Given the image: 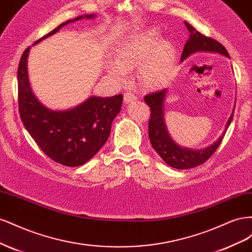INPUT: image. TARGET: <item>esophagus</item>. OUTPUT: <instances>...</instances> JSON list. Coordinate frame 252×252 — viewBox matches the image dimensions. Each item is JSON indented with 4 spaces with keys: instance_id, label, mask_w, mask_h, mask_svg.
Wrapping results in <instances>:
<instances>
[{
    "instance_id": "1",
    "label": "esophagus",
    "mask_w": 252,
    "mask_h": 252,
    "mask_svg": "<svg viewBox=\"0 0 252 252\" xmlns=\"http://www.w3.org/2000/svg\"><path fill=\"white\" fill-rule=\"evenodd\" d=\"M138 100V96H136L134 94L132 93H125L124 94V103L125 104H129V103H132L134 101Z\"/></svg>"
}]
</instances>
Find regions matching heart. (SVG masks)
I'll use <instances>...</instances> for the list:
<instances>
[{
	"instance_id": "1",
	"label": "heart",
	"mask_w": 252,
	"mask_h": 252,
	"mask_svg": "<svg viewBox=\"0 0 252 252\" xmlns=\"http://www.w3.org/2000/svg\"><path fill=\"white\" fill-rule=\"evenodd\" d=\"M158 28H149L131 35L116 51V61H110L107 71L110 77L124 81L128 70L140 66L139 79L149 89L162 87L169 81L177 50L168 40H161Z\"/></svg>"
}]
</instances>
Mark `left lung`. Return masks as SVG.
Instances as JSON below:
<instances>
[{"label":"left lung","instance_id":"left-lung-1","mask_svg":"<svg viewBox=\"0 0 252 252\" xmlns=\"http://www.w3.org/2000/svg\"><path fill=\"white\" fill-rule=\"evenodd\" d=\"M185 25L190 34L182 53V62L185 61L190 55L197 51L220 53V55L229 58V53L227 52L222 44L211 39V37L203 35L193 26L188 24L187 22H185ZM167 94H168V89H163L157 91V93L147 94L144 97V101L149 106L151 111L148 127L150 143L167 165L177 169L193 168V167L199 166L207 161L215 154V151L220 146L228 127L231 123L234 107L229 119L227 121L222 135H220V138L215 143H212L209 146L203 149H191L183 147L177 142H174L168 132V129L166 127L164 118V102Z\"/></svg>","mask_w":252,"mask_h":252}]
</instances>
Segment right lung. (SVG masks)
I'll list each match as a JSON object with an SVG mask.
<instances>
[{
  "label": "right lung",
  "instance_id": "right-lung-1",
  "mask_svg": "<svg viewBox=\"0 0 252 252\" xmlns=\"http://www.w3.org/2000/svg\"><path fill=\"white\" fill-rule=\"evenodd\" d=\"M84 18L94 19L95 14L68 20L33 45L55 34L63 26ZM30 48L22 55L18 69L19 110L23 125L44 154L53 161L69 167L85 164L108 140L112 121L121 111L123 95L89 96L66 110L47 108L35 97L30 86L27 67Z\"/></svg>",
  "mask_w": 252,
  "mask_h": 252
}]
</instances>
